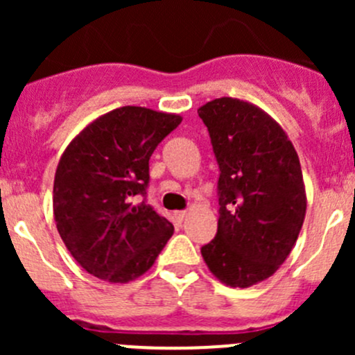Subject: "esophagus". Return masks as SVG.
Here are the masks:
<instances>
[{
    "label": "esophagus",
    "mask_w": 355,
    "mask_h": 355,
    "mask_svg": "<svg viewBox=\"0 0 355 355\" xmlns=\"http://www.w3.org/2000/svg\"><path fill=\"white\" fill-rule=\"evenodd\" d=\"M185 218H187V211H175V220L177 221H184Z\"/></svg>",
    "instance_id": "esophagus-1"
}]
</instances>
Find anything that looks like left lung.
Returning a JSON list of instances; mask_svg holds the SVG:
<instances>
[{"label": "left lung", "mask_w": 355, "mask_h": 355, "mask_svg": "<svg viewBox=\"0 0 355 355\" xmlns=\"http://www.w3.org/2000/svg\"><path fill=\"white\" fill-rule=\"evenodd\" d=\"M198 113L220 166L218 232L200 254L221 284L252 287L285 263L302 228L299 156L280 123L252 103L218 98Z\"/></svg>", "instance_id": "obj_1"}]
</instances>
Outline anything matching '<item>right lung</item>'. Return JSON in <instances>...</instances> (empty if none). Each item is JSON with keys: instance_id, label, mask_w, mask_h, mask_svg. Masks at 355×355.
Returning a JSON list of instances; mask_svg holds the SVG:
<instances>
[{"instance_id": "obj_1", "label": "right lung", "mask_w": 355, "mask_h": 355, "mask_svg": "<svg viewBox=\"0 0 355 355\" xmlns=\"http://www.w3.org/2000/svg\"><path fill=\"white\" fill-rule=\"evenodd\" d=\"M182 116L121 106L85 125L56 166L53 214L73 259L92 277L128 284L142 277L173 235L146 200L149 157Z\"/></svg>"}]
</instances>
